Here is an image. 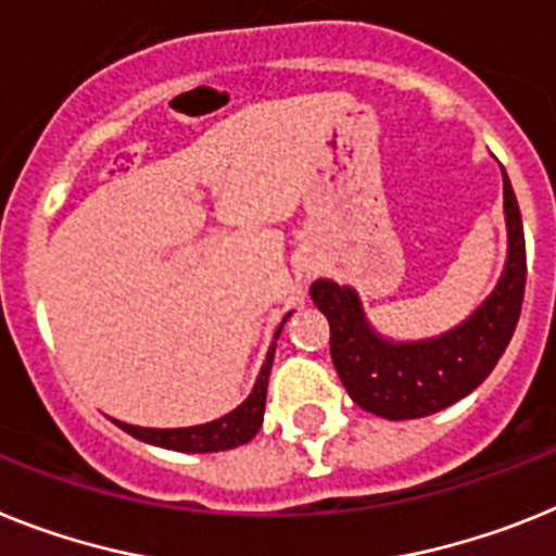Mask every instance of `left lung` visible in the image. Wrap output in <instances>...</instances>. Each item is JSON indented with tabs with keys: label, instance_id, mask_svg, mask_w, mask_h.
Here are the masks:
<instances>
[{
	"label": "left lung",
	"instance_id": "obj_1",
	"mask_svg": "<svg viewBox=\"0 0 556 556\" xmlns=\"http://www.w3.org/2000/svg\"><path fill=\"white\" fill-rule=\"evenodd\" d=\"M503 172L506 265L497 286L460 325L444 333L399 342L387 339L367 319L356 288L316 279L311 300L330 321V358L344 390L358 407L407 421L441 413L483 384L503 356L520 319L526 291V237L517 198Z\"/></svg>",
	"mask_w": 556,
	"mask_h": 556
}]
</instances>
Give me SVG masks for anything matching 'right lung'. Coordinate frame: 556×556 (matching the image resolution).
Returning a JSON list of instances; mask_svg holds the SVG:
<instances>
[{
    "label": "right lung",
    "mask_w": 556,
    "mask_h": 556,
    "mask_svg": "<svg viewBox=\"0 0 556 556\" xmlns=\"http://www.w3.org/2000/svg\"><path fill=\"white\" fill-rule=\"evenodd\" d=\"M288 316L282 319V325L288 321ZM282 325H279L277 333H274V342H270L268 353H265L263 370H260V376H256L254 390L249 393V399L242 401L240 407H235L231 413L223 415V418H214V421L208 424H198V427H175V429L132 427V424H124V421H115V424H118L124 432H129L132 438L143 441V444L163 446V450H175V452H223V450H235V446L249 444L251 438L260 432V427H263L265 390H268L274 350H277V339L279 333H282Z\"/></svg>",
    "instance_id": "1"
}]
</instances>
